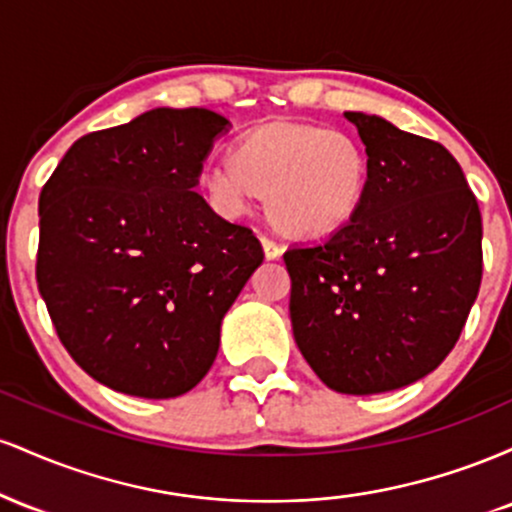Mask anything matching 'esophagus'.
Returning a JSON list of instances; mask_svg holds the SVG:
<instances>
[{
  "mask_svg": "<svg viewBox=\"0 0 512 512\" xmlns=\"http://www.w3.org/2000/svg\"><path fill=\"white\" fill-rule=\"evenodd\" d=\"M262 248H264V257H267V260H279L281 257V245L269 236H262Z\"/></svg>",
  "mask_w": 512,
  "mask_h": 512,
  "instance_id": "esophagus-1",
  "label": "esophagus"
}]
</instances>
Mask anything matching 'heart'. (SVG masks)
<instances>
[{
    "mask_svg": "<svg viewBox=\"0 0 512 512\" xmlns=\"http://www.w3.org/2000/svg\"><path fill=\"white\" fill-rule=\"evenodd\" d=\"M370 154L346 129L269 122L238 139L233 158L209 163L202 187L223 214L267 199L272 221L293 236H325L356 216L368 195Z\"/></svg>",
    "mask_w": 512,
    "mask_h": 512,
    "instance_id": "b5f03b06",
    "label": "heart"
}]
</instances>
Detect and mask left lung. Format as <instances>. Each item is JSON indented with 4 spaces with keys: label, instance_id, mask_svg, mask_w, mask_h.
Returning a JSON list of instances; mask_svg holds the SVG:
<instances>
[{
    "label": "left lung",
    "instance_id": "1",
    "mask_svg": "<svg viewBox=\"0 0 512 512\" xmlns=\"http://www.w3.org/2000/svg\"><path fill=\"white\" fill-rule=\"evenodd\" d=\"M370 154L346 226L284 252L291 327L317 378L344 395L397 390L436 370L481 286V214L443 144L346 113Z\"/></svg>",
    "mask_w": 512,
    "mask_h": 512
}]
</instances>
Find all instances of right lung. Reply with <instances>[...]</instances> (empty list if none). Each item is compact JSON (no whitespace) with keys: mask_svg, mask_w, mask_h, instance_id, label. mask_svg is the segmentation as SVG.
<instances>
[{"mask_svg":"<svg viewBox=\"0 0 512 512\" xmlns=\"http://www.w3.org/2000/svg\"><path fill=\"white\" fill-rule=\"evenodd\" d=\"M226 127L207 108L149 110L76 139L40 192V296L69 356L117 392H190L262 264L255 233L195 192Z\"/></svg>","mask_w":512,"mask_h":512,"instance_id":"right-lung-1","label":"right lung"}]
</instances>
